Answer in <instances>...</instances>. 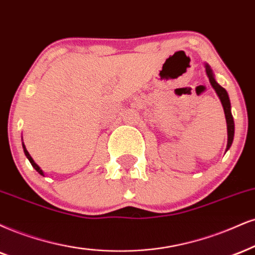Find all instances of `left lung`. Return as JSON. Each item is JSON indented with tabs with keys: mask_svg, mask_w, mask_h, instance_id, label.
<instances>
[{
	"mask_svg": "<svg viewBox=\"0 0 255 255\" xmlns=\"http://www.w3.org/2000/svg\"><path fill=\"white\" fill-rule=\"evenodd\" d=\"M206 72L207 75H208L210 84H212L213 89L215 90V92L218 93L220 100H221L222 106H224V111H225V116H226V122H227V132H228V143H227V150L231 147L232 143H233V138H234V119L233 116H232L231 112V102H229V97L227 91H226L224 87L220 86V85L216 83L214 74H213L212 70L208 65H206Z\"/></svg>",
	"mask_w": 255,
	"mask_h": 255,
	"instance_id": "1",
	"label": "left lung"
}]
</instances>
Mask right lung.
I'll return each mask as SVG.
<instances>
[{
	"label": "right lung",
	"instance_id": "add662e5",
	"mask_svg": "<svg viewBox=\"0 0 255 255\" xmlns=\"http://www.w3.org/2000/svg\"><path fill=\"white\" fill-rule=\"evenodd\" d=\"M22 146H23V151H24V155H26V156H27V158H28V159H29L30 164H31V165H33V168H34V169H35V170H36L37 172H39V174H40V175H43V172H42V170H41V169L39 168V165H37V164H36V163L33 161V158H31V157H30V155H29V153H28V151H27V149H26V146H24V145H23V144H22Z\"/></svg>",
	"mask_w": 255,
	"mask_h": 255
}]
</instances>
